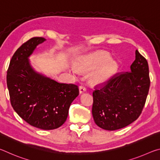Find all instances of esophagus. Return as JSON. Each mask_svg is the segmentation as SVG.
Returning a JSON list of instances; mask_svg holds the SVG:
<instances>
[{
    "instance_id": "1",
    "label": "esophagus",
    "mask_w": 160,
    "mask_h": 160,
    "mask_svg": "<svg viewBox=\"0 0 160 160\" xmlns=\"http://www.w3.org/2000/svg\"><path fill=\"white\" fill-rule=\"evenodd\" d=\"M85 91H86V88H85V87L82 86V85L79 87V92H80V94H82L83 92H85Z\"/></svg>"
}]
</instances>
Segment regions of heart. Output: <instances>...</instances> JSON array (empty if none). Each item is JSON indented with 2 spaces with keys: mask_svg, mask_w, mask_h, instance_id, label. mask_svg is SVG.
I'll return each instance as SVG.
<instances>
[{
  "mask_svg": "<svg viewBox=\"0 0 160 160\" xmlns=\"http://www.w3.org/2000/svg\"><path fill=\"white\" fill-rule=\"evenodd\" d=\"M74 66L78 71L82 72L96 68L89 77V81L92 85H101L107 82L118 69L116 61L111 59L109 53L102 51L77 58L74 62Z\"/></svg>",
  "mask_w": 160,
  "mask_h": 160,
  "instance_id": "b5f03b06",
  "label": "heart"
}]
</instances>
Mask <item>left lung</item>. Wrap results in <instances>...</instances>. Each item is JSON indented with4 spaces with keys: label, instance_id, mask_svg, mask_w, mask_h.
Wrapping results in <instances>:
<instances>
[{
    "label": "left lung",
    "instance_id": "left-lung-1",
    "mask_svg": "<svg viewBox=\"0 0 160 160\" xmlns=\"http://www.w3.org/2000/svg\"><path fill=\"white\" fill-rule=\"evenodd\" d=\"M150 84L148 61L136 50L129 72L112 78L104 87L93 92L94 122L107 131L122 128L133 122L145 106Z\"/></svg>",
    "mask_w": 160,
    "mask_h": 160
}]
</instances>
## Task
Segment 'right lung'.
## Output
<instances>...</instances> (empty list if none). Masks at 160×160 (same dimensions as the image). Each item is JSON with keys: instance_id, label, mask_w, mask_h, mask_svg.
Wrapping results in <instances>:
<instances>
[{"instance_id": "1", "label": "right lung", "mask_w": 160, "mask_h": 160, "mask_svg": "<svg viewBox=\"0 0 160 160\" xmlns=\"http://www.w3.org/2000/svg\"><path fill=\"white\" fill-rule=\"evenodd\" d=\"M46 41L33 37L15 51L7 72V85L15 112L31 126L53 130L66 121L69 107L79 94L77 85L59 83L32 66L29 57Z\"/></svg>"}]
</instances>
